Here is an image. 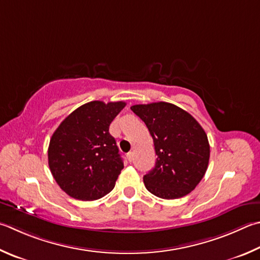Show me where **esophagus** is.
Returning a JSON list of instances; mask_svg holds the SVG:
<instances>
[{
    "mask_svg": "<svg viewBox=\"0 0 260 260\" xmlns=\"http://www.w3.org/2000/svg\"><path fill=\"white\" fill-rule=\"evenodd\" d=\"M126 157H127V160H128V161L131 162L132 160H133V152H128L126 154Z\"/></svg>",
    "mask_w": 260,
    "mask_h": 260,
    "instance_id": "esophagus-1",
    "label": "esophagus"
}]
</instances>
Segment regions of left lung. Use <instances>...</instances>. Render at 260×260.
I'll use <instances>...</instances> for the list:
<instances>
[{
  "label": "left lung",
  "mask_w": 260,
  "mask_h": 260,
  "mask_svg": "<svg viewBox=\"0 0 260 260\" xmlns=\"http://www.w3.org/2000/svg\"><path fill=\"white\" fill-rule=\"evenodd\" d=\"M153 139L155 166L143 176L146 190L161 199H178L196 188L208 168L210 146L194 118L168 102L135 105Z\"/></svg>",
  "instance_id": "left-lung-1"
}]
</instances>
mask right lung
<instances>
[{
    "instance_id": "1",
    "label": "right lung",
    "mask_w": 260,
    "mask_h": 260,
    "mask_svg": "<svg viewBox=\"0 0 260 260\" xmlns=\"http://www.w3.org/2000/svg\"><path fill=\"white\" fill-rule=\"evenodd\" d=\"M125 106L122 101L85 103L52 135L50 171L61 190L74 199L98 200L115 187L124 164L109 126Z\"/></svg>"
}]
</instances>
